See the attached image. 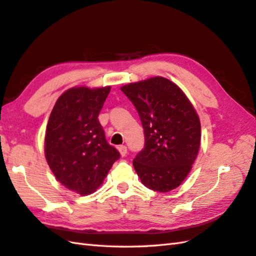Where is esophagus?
<instances>
[{
    "instance_id": "1",
    "label": "esophagus",
    "mask_w": 256,
    "mask_h": 256,
    "mask_svg": "<svg viewBox=\"0 0 256 256\" xmlns=\"http://www.w3.org/2000/svg\"><path fill=\"white\" fill-rule=\"evenodd\" d=\"M118 152H120V155H121L122 157H126V154H128V148H126V146L121 145V146L118 147Z\"/></svg>"
}]
</instances>
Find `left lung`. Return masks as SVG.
Masks as SVG:
<instances>
[{
  "mask_svg": "<svg viewBox=\"0 0 256 256\" xmlns=\"http://www.w3.org/2000/svg\"><path fill=\"white\" fill-rule=\"evenodd\" d=\"M121 90L138 110L145 147L133 162L142 183L167 193L186 180L200 150V122L182 89L162 76L130 82Z\"/></svg>",
  "mask_w": 256,
  "mask_h": 256,
  "instance_id": "1",
  "label": "left lung"
}]
</instances>
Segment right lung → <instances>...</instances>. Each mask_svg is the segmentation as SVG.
<instances>
[{"label": "right lung", "mask_w": 256, "mask_h": 256, "mask_svg": "<svg viewBox=\"0 0 256 256\" xmlns=\"http://www.w3.org/2000/svg\"><path fill=\"white\" fill-rule=\"evenodd\" d=\"M111 86H75L53 106L44 138L46 160L56 180L80 195L92 194L120 157L106 140L98 116Z\"/></svg>", "instance_id": "1"}]
</instances>
